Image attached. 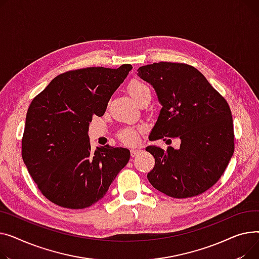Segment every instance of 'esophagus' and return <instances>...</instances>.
I'll list each match as a JSON object with an SVG mask.
<instances>
[{
	"label": "esophagus",
	"instance_id": "1",
	"mask_svg": "<svg viewBox=\"0 0 259 259\" xmlns=\"http://www.w3.org/2000/svg\"><path fill=\"white\" fill-rule=\"evenodd\" d=\"M141 151V149L140 148H132L131 149V156L132 157H136L137 155H138L139 153Z\"/></svg>",
	"mask_w": 259,
	"mask_h": 259
}]
</instances>
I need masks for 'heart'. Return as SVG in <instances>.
<instances>
[{"label":"heart","mask_w":259,"mask_h":259,"mask_svg":"<svg viewBox=\"0 0 259 259\" xmlns=\"http://www.w3.org/2000/svg\"><path fill=\"white\" fill-rule=\"evenodd\" d=\"M128 93L131 96L138 102L139 104L143 103L144 101L150 100L151 97V90L149 85L139 79H133L128 85H127ZM141 132L140 127H136V126H125L122 130H120L119 133L117 134L118 139L126 144V145H133L137 141H138V137L139 133Z\"/></svg>","instance_id":"heart-1"}]
</instances>
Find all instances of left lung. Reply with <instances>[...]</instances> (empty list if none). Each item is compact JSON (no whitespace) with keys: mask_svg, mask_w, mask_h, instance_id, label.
<instances>
[{"mask_svg":"<svg viewBox=\"0 0 259 259\" xmlns=\"http://www.w3.org/2000/svg\"><path fill=\"white\" fill-rule=\"evenodd\" d=\"M138 71L162 104L149 140H181L179 149L146 147L156 161L147 175L149 183L176 199L205 192L220 180L234 153L229 104L190 65L160 62Z\"/></svg>","mask_w":259,"mask_h":259,"instance_id":"1","label":"left lung"}]
</instances>
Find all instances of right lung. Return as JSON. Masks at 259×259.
<instances>
[{"mask_svg":"<svg viewBox=\"0 0 259 259\" xmlns=\"http://www.w3.org/2000/svg\"><path fill=\"white\" fill-rule=\"evenodd\" d=\"M132 65L91 67L59 74L36 95L26 115L22 157L45 197L64 208L83 209L104 196L130 160V150L91 149L89 124L103 116Z\"/></svg>","mask_w":259,"mask_h":259,"instance_id":"1","label":"right lung"}]
</instances>
